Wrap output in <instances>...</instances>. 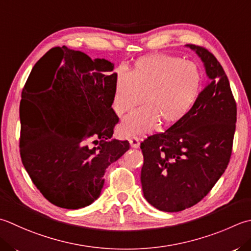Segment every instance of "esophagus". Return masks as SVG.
Listing matches in <instances>:
<instances>
[{
    "label": "esophagus",
    "instance_id": "esophagus-1",
    "mask_svg": "<svg viewBox=\"0 0 251 251\" xmlns=\"http://www.w3.org/2000/svg\"><path fill=\"white\" fill-rule=\"evenodd\" d=\"M129 144H130V146H131V148H135V149L139 148L140 142H139L138 137H135V136L131 137V138L129 139Z\"/></svg>",
    "mask_w": 251,
    "mask_h": 251
}]
</instances>
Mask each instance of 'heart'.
I'll return each instance as SVG.
<instances>
[{
	"mask_svg": "<svg viewBox=\"0 0 251 251\" xmlns=\"http://www.w3.org/2000/svg\"><path fill=\"white\" fill-rule=\"evenodd\" d=\"M202 75L197 64L179 57L155 54L137 61L128 74L117 73L113 107L124 116L141 104L123 122L121 134L152 130L162 121L175 124L183 120L197 101Z\"/></svg>",
	"mask_w": 251,
	"mask_h": 251,
	"instance_id": "heart-1",
	"label": "heart"
}]
</instances>
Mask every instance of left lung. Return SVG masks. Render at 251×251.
<instances>
[{
  "label": "left lung",
  "instance_id": "8db88e82",
  "mask_svg": "<svg viewBox=\"0 0 251 251\" xmlns=\"http://www.w3.org/2000/svg\"><path fill=\"white\" fill-rule=\"evenodd\" d=\"M208 81L183 120L141 142L144 196L154 208L178 212L203 199L227 168L236 128V103L223 67L202 47Z\"/></svg>",
  "mask_w": 251,
  "mask_h": 251
}]
</instances>
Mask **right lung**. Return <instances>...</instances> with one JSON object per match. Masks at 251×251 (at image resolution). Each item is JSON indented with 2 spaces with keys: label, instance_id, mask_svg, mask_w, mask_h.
<instances>
[{
  "label": "right lung",
  "instance_id": "right-lung-1",
  "mask_svg": "<svg viewBox=\"0 0 251 251\" xmlns=\"http://www.w3.org/2000/svg\"><path fill=\"white\" fill-rule=\"evenodd\" d=\"M114 64L66 47L39 60L22 92L21 156L43 197L64 209L99 198L105 170L129 149L111 139L119 117L112 107Z\"/></svg>",
  "mask_w": 251,
  "mask_h": 251
}]
</instances>
